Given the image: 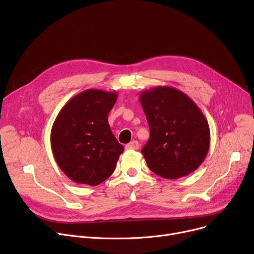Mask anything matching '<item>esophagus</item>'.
<instances>
[{
  "instance_id": "34e87169",
  "label": "esophagus",
  "mask_w": 254,
  "mask_h": 254,
  "mask_svg": "<svg viewBox=\"0 0 254 254\" xmlns=\"http://www.w3.org/2000/svg\"><path fill=\"white\" fill-rule=\"evenodd\" d=\"M126 149H131V150H138L139 149V143L138 141H131L130 143L126 145Z\"/></svg>"
}]
</instances>
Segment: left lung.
<instances>
[{"label": "left lung", "instance_id": "1", "mask_svg": "<svg viewBox=\"0 0 254 254\" xmlns=\"http://www.w3.org/2000/svg\"><path fill=\"white\" fill-rule=\"evenodd\" d=\"M150 137L142 148L148 168L166 179L188 176L203 164L210 146L207 119L184 92L155 86L140 93Z\"/></svg>", "mask_w": 254, "mask_h": 254}]
</instances>
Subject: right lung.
Segmentation results:
<instances>
[{"instance_id":"1","label":"right lung","mask_w":254,"mask_h":254,"mask_svg":"<svg viewBox=\"0 0 254 254\" xmlns=\"http://www.w3.org/2000/svg\"><path fill=\"white\" fill-rule=\"evenodd\" d=\"M117 97L116 91L86 89L69 100L53 123V156L66 177L78 184L96 186L108 179L124 151L108 124Z\"/></svg>"}]
</instances>
